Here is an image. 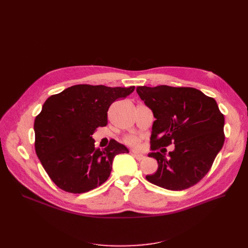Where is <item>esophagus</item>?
Segmentation results:
<instances>
[{
    "label": "esophagus",
    "instance_id": "obj_1",
    "mask_svg": "<svg viewBox=\"0 0 248 248\" xmlns=\"http://www.w3.org/2000/svg\"><path fill=\"white\" fill-rule=\"evenodd\" d=\"M133 155H134V157H135L137 160H139V161H140V160H142V159H145V155H141V154L133 153Z\"/></svg>",
    "mask_w": 248,
    "mask_h": 248
}]
</instances>
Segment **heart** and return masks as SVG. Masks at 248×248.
Masks as SVG:
<instances>
[{
	"label": "heart",
	"instance_id": "1",
	"mask_svg": "<svg viewBox=\"0 0 248 248\" xmlns=\"http://www.w3.org/2000/svg\"><path fill=\"white\" fill-rule=\"evenodd\" d=\"M124 141L129 147L139 148L140 145V140L135 135H127L124 138Z\"/></svg>",
	"mask_w": 248,
	"mask_h": 248
}]
</instances>
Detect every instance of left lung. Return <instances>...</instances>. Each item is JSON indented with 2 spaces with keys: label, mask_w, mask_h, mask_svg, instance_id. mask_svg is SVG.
Returning <instances> with one entry per match:
<instances>
[{
  "label": "left lung",
  "mask_w": 248,
  "mask_h": 248,
  "mask_svg": "<svg viewBox=\"0 0 248 248\" xmlns=\"http://www.w3.org/2000/svg\"><path fill=\"white\" fill-rule=\"evenodd\" d=\"M137 93L155 117L151 150L175 145L168 157L165 149L149 154L158 161V170L146 179L172 191L196 185L224 144V115L217 102L193 87L139 86Z\"/></svg>",
  "instance_id": "8db88e82"
}]
</instances>
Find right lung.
<instances>
[{
	"label": "right lung",
	"mask_w": 248,
	"mask_h": 248,
	"mask_svg": "<svg viewBox=\"0 0 248 248\" xmlns=\"http://www.w3.org/2000/svg\"><path fill=\"white\" fill-rule=\"evenodd\" d=\"M134 90L135 86L77 84L47 98L34 123L35 151L57 187L81 194L108 179L113 158L128 150L114 140L103 150L96 149L91 136L108 124L111 103Z\"/></svg>",
	"instance_id": "obj_1"
}]
</instances>
